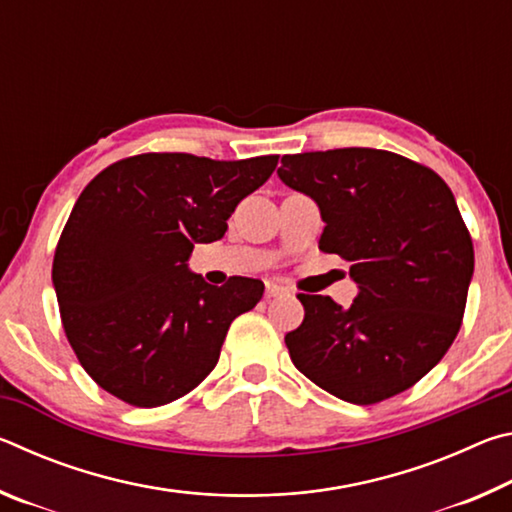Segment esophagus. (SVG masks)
<instances>
[{"instance_id":"esophagus-1","label":"esophagus","mask_w":512,"mask_h":512,"mask_svg":"<svg viewBox=\"0 0 512 512\" xmlns=\"http://www.w3.org/2000/svg\"><path fill=\"white\" fill-rule=\"evenodd\" d=\"M284 293H289L287 289L282 287V284H275V282H266V298H280Z\"/></svg>"}]
</instances>
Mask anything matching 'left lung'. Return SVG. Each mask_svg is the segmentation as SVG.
<instances>
[{"instance_id": "1", "label": "left lung", "mask_w": 512, "mask_h": 512, "mask_svg": "<svg viewBox=\"0 0 512 512\" xmlns=\"http://www.w3.org/2000/svg\"><path fill=\"white\" fill-rule=\"evenodd\" d=\"M277 176L314 198L318 248L350 262L348 309L305 296L284 341L293 366L350 404L411 388L454 343L474 273L470 232L445 180L402 155L334 149L282 155Z\"/></svg>"}]
</instances>
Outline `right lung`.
Segmentation results:
<instances>
[{"mask_svg": "<svg viewBox=\"0 0 512 512\" xmlns=\"http://www.w3.org/2000/svg\"><path fill=\"white\" fill-rule=\"evenodd\" d=\"M277 155L210 160L144 153L103 169L60 235L51 282L85 372L133 406L169 404L219 361L228 327L264 284L212 287L189 268L194 244L228 230L241 198L262 187Z\"/></svg>", "mask_w": 512, "mask_h": 512, "instance_id": "right-lung-1", "label": "right lung"}]
</instances>
